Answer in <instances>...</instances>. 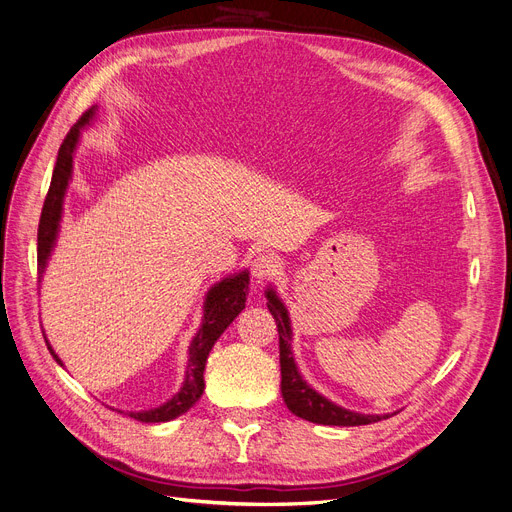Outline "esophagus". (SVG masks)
I'll return each instance as SVG.
<instances>
[{
  "label": "esophagus",
  "mask_w": 512,
  "mask_h": 512,
  "mask_svg": "<svg viewBox=\"0 0 512 512\" xmlns=\"http://www.w3.org/2000/svg\"><path fill=\"white\" fill-rule=\"evenodd\" d=\"M251 272H253V278L257 282L270 280V278H274L280 272V261H278V257L274 253H261V255H257L253 259Z\"/></svg>",
  "instance_id": "34e87169"
}]
</instances>
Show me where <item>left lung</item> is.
<instances>
[{
    "label": "left lung",
    "mask_w": 512,
    "mask_h": 512,
    "mask_svg": "<svg viewBox=\"0 0 512 512\" xmlns=\"http://www.w3.org/2000/svg\"><path fill=\"white\" fill-rule=\"evenodd\" d=\"M266 297H268V310L272 312L278 327L280 375H282L280 390H282V399H285L291 413H295L301 420L325 424V426H363V424H373V422L390 418V413L371 415V413L350 411L346 407L335 405L333 401L327 399V396L316 392L304 377H301L293 358V350H291L293 329H291V318H289L287 306L282 304V299L272 287L266 289Z\"/></svg>",
    "instance_id": "1"
}]
</instances>
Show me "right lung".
Returning a JSON list of instances; mask_svg holds the SVG:
<instances>
[{
    "instance_id": "1",
    "label": "right lung",
    "mask_w": 512,
    "mask_h": 512,
    "mask_svg": "<svg viewBox=\"0 0 512 512\" xmlns=\"http://www.w3.org/2000/svg\"><path fill=\"white\" fill-rule=\"evenodd\" d=\"M97 105L90 107L84 116L71 126L67 137L59 149V156H56V164L52 170V181L48 196L44 200L40 227H37V274L40 280L46 272L48 259L56 246V238L61 232V221H63V202L67 187L73 175V156L75 149H78L82 130L90 126L97 118ZM249 270H242L236 274L225 276L223 280L215 282V285L208 289L204 297V308H202V325L198 333L194 335L192 344H189V356H187V367H185V380L179 392L168 399L164 405L147 409V411H128L126 415L135 418L145 424H158V422H170L183 415L189 407H194L196 401L204 392V367L208 352L213 350L215 342L221 337V333L234 323V318L244 310L246 295H249ZM46 339V335H44ZM48 350L56 363L63 367V361L56 352L52 350L50 342L46 339ZM122 413V411H120Z\"/></svg>"
}]
</instances>
